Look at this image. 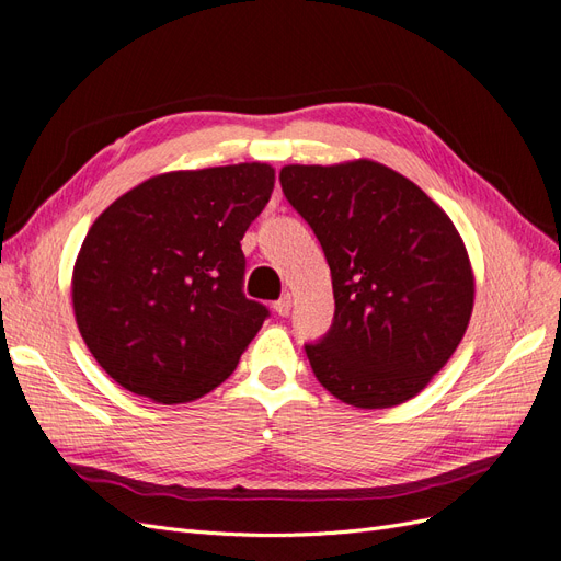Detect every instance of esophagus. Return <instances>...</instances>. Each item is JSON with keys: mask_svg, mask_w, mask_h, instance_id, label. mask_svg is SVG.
Returning a JSON list of instances; mask_svg holds the SVG:
<instances>
[{"mask_svg": "<svg viewBox=\"0 0 561 561\" xmlns=\"http://www.w3.org/2000/svg\"><path fill=\"white\" fill-rule=\"evenodd\" d=\"M290 309H293L290 295H283L278 301H274V311H276L278 316H287V313H290Z\"/></svg>", "mask_w": 561, "mask_h": 561, "instance_id": "1", "label": "esophagus"}]
</instances>
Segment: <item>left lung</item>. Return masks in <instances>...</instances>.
Wrapping results in <instances>:
<instances>
[{
  "mask_svg": "<svg viewBox=\"0 0 561 561\" xmlns=\"http://www.w3.org/2000/svg\"><path fill=\"white\" fill-rule=\"evenodd\" d=\"M280 186L332 274V325L304 344L316 379L360 410L414 398L472 313L474 278L451 219L412 180L367 159L285 165Z\"/></svg>",
  "mask_w": 561,
  "mask_h": 561,
  "instance_id": "1",
  "label": "left lung"
}]
</instances>
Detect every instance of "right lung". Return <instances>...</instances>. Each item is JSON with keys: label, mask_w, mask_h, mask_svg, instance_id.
Listing matches in <instances>:
<instances>
[{"label": "right lung", "mask_w": 561, "mask_h": 561, "mask_svg": "<svg viewBox=\"0 0 561 561\" xmlns=\"http://www.w3.org/2000/svg\"><path fill=\"white\" fill-rule=\"evenodd\" d=\"M268 163L151 178L116 198L72 274L79 332L135 396L190 402L231 377L268 309L243 295V233L274 192Z\"/></svg>", "instance_id": "obj_1"}]
</instances>
